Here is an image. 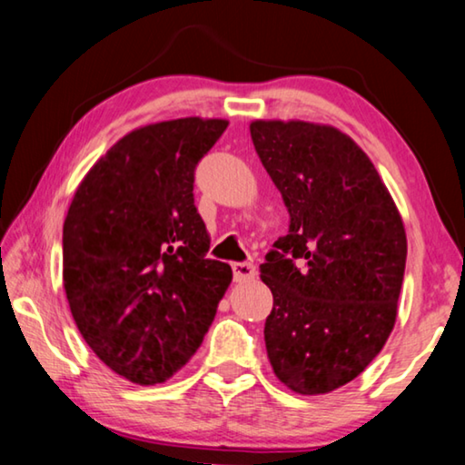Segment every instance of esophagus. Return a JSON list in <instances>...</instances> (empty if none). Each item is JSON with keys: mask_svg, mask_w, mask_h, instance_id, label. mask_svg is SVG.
<instances>
[{"mask_svg": "<svg viewBox=\"0 0 465 465\" xmlns=\"http://www.w3.org/2000/svg\"><path fill=\"white\" fill-rule=\"evenodd\" d=\"M232 271L235 283H246L256 277V267L252 262H233Z\"/></svg>", "mask_w": 465, "mask_h": 465, "instance_id": "esophagus-1", "label": "esophagus"}]
</instances>
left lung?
Listing matches in <instances>:
<instances>
[{
  "label": "left lung",
  "instance_id": "8db88e82",
  "mask_svg": "<svg viewBox=\"0 0 465 465\" xmlns=\"http://www.w3.org/2000/svg\"><path fill=\"white\" fill-rule=\"evenodd\" d=\"M254 149L290 213L261 264L272 293L264 343L300 395L348 385L379 356L397 319L408 240L368 154L329 124L254 120Z\"/></svg>",
  "mask_w": 465,
  "mask_h": 465
}]
</instances>
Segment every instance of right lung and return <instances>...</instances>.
<instances>
[{
	"instance_id": "1",
	"label": "right lung",
	"mask_w": 465,
	"mask_h": 465,
	"mask_svg": "<svg viewBox=\"0 0 465 465\" xmlns=\"http://www.w3.org/2000/svg\"><path fill=\"white\" fill-rule=\"evenodd\" d=\"M180 117L128 132L78 183L64 221V290L103 364L136 385L182 371L232 283L206 259L194 169L227 128Z\"/></svg>"
}]
</instances>
